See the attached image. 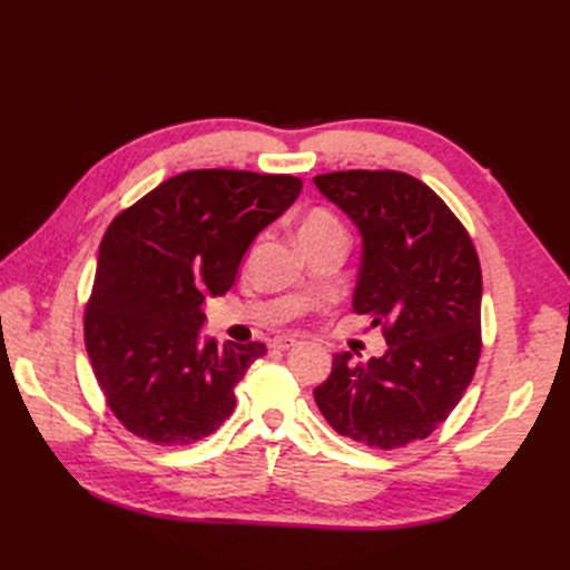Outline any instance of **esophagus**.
Segmentation results:
<instances>
[{"instance_id": "esophagus-1", "label": "esophagus", "mask_w": 570, "mask_h": 570, "mask_svg": "<svg viewBox=\"0 0 570 570\" xmlns=\"http://www.w3.org/2000/svg\"><path fill=\"white\" fill-rule=\"evenodd\" d=\"M297 340L295 337H287V335H281V337H275L273 342H271V347L273 350H278V352H287V350H292V347H297Z\"/></svg>"}]
</instances>
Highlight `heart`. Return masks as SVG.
I'll use <instances>...</instances> for the list:
<instances>
[{
	"mask_svg": "<svg viewBox=\"0 0 570 570\" xmlns=\"http://www.w3.org/2000/svg\"><path fill=\"white\" fill-rule=\"evenodd\" d=\"M333 230H342L340 220L331 212L314 209V212H308L299 223V239L302 243H306V239H314V237H321V235L333 233Z\"/></svg>",
	"mask_w": 570,
	"mask_h": 570,
	"instance_id": "1",
	"label": "heart"
}]
</instances>
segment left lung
I'll list each match as a JSON object with an SVG mask.
<instances>
[{
  "instance_id": "8db88e82",
  "label": "left lung",
  "mask_w": 570,
  "mask_h": 570,
  "mask_svg": "<svg viewBox=\"0 0 570 570\" xmlns=\"http://www.w3.org/2000/svg\"><path fill=\"white\" fill-rule=\"evenodd\" d=\"M314 183L364 239L352 304L387 342L366 364L335 354L314 400L340 435L400 450L444 423L473 381L482 350L478 252L450 206L409 174L335 170Z\"/></svg>"
}]
</instances>
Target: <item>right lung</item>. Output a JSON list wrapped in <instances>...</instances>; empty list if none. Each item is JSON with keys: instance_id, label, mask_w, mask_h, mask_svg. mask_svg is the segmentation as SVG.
I'll return each mask as SVG.
<instances>
[{"instance_id": "add662e5", "label": "right lung", "mask_w": 570, "mask_h": 570, "mask_svg": "<svg viewBox=\"0 0 570 570\" xmlns=\"http://www.w3.org/2000/svg\"><path fill=\"white\" fill-rule=\"evenodd\" d=\"M295 176L202 168L120 212L99 245L85 350L114 416L161 446L209 438L262 342H199L204 297L226 295L262 233L299 197Z\"/></svg>"}]
</instances>
